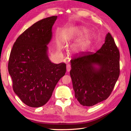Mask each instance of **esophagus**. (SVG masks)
<instances>
[{
  "label": "esophagus",
  "mask_w": 131,
  "mask_h": 131,
  "mask_svg": "<svg viewBox=\"0 0 131 131\" xmlns=\"http://www.w3.org/2000/svg\"><path fill=\"white\" fill-rule=\"evenodd\" d=\"M66 70H67L68 72H69L71 70V66L70 65H69V64H68L67 65H66Z\"/></svg>",
  "instance_id": "esophagus-1"
}]
</instances>
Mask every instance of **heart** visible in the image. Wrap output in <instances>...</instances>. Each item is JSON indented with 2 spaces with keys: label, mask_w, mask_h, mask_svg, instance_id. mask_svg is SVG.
<instances>
[{
  "label": "heart",
  "mask_w": 131,
  "mask_h": 131,
  "mask_svg": "<svg viewBox=\"0 0 131 131\" xmlns=\"http://www.w3.org/2000/svg\"><path fill=\"white\" fill-rule=\"evenodd\" d=\"M74 37L78 39L81 38L87 31V30L82 28V27H76L74 29ZM93 39V36L92 34L88 33L86 34L79 42H78L74 47L75 48L79 51H84L91 44Z\"/></svg>",
  "instance_id": "1"
}]
</instances>
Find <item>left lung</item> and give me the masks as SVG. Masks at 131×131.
<instances>
[{"label":"left lung","mask_w":131,"mask_h":131,"mask_svg":"<svg viewBox=\"0 0 131 131\" xmlns=\"http://www.w3.org/2000/svg\"><path fill=\"white\" fill-rule=\"evenodd\" d=\"M120 54L109 32L96 53L83 52L70 61L75 96L80 104L92 106L106 100L120 74Z\"/></svg>","instance_id":"8db88e82"}]
</instances>
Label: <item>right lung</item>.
Segmentation results:
<instances>
[{"label":"right lung","mask_w":131,"mask_h":131,"mask_svg":"<svg viewBox=\"0 0 131 131\" xmlns=\"http://www.w3.org/2000/svg\"><path fill=\"white\" fill-rule=\"evenodd\" d=\"M57 18L49 17L33 24L19 36L11 50L8 68L13 90L30 107L45 105L66 73V63L51 62L47 53Z\"/></svg>","instance_id":"right-lung-1"}]
</instances>
